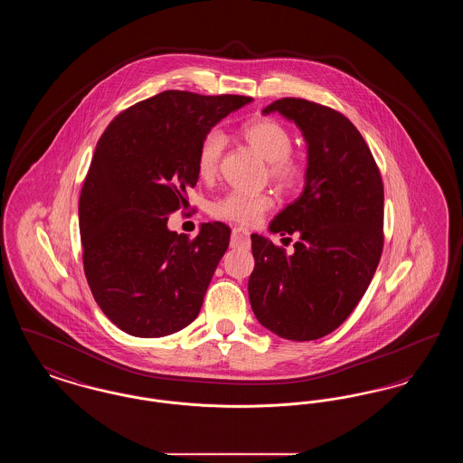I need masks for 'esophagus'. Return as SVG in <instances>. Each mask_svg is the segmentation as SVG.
I'll list each match as a JSON object with an SVG mask.
<instances>
[{
  "mask_svg": "<svg viewBox=\"0 0 463 463\" xmlns=\"http://www.w3.org/2000/svg\"><path fill=\"white\" fill-rule=\"evenodd\" d=\"M250 244V232L242 227H234L232 236H231V246L240 248V246H248Z\"/></svg>",
  "mask_w": 463,
  "mask_h": 463,
  "instance_id": "1",
  "label": "esophagus"
}]
</instances>
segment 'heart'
Listing matches in <instances>:
<instances>
[{
  "label": "heart",
  "mask_w": 463,
  "mask_h": 463,
  "mask_svg": "<svg viewBox=\"0 0 463 463\" xmlns=\"http://www.w3.org/2000/svg\"><path fill=\"white\" fill-rule=\"evenodd\" d=\"M242 138L267 161L269 176L285 191L295 189L306 175V165L298 156L291 155V133L270 118L250 119L241 127ZM223 137L219 132H210L199 144L196 156L198 175L203 180L213 178L219 170ZM274 204L269 193H242L231 191L217 199L212 206V215L223 221L236 222L241 225H253L262 219Z\"/></svg>",
  "instance_id": "b5f03b06"
}]
</instances>
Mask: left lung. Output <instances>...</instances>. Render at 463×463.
Instances as JSON below:
<instances>
[{
    "mask_svg": "<svg viewBox=\"0 0 463 463\" xmlns=\"http://www.w3.org/2000/svg\"><path fill=\"white\" fill-rule=\"evenodd\" d=\"M270 112L293 121L307 144L304 191L269 225L272 234L300 240L287 255L251 234L250 304L278 336L317 340L349 317L372 283L383 248V184L344 114L304 99H279L262 110Z\"/></svg>",
    "mask_w": 463,
    "mask_h": 463,
    "instance_id": "left-lung-1",
    "label": "left lung"
}]
</instances>
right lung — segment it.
Listing matches in <instances>:
<instances>
[{"mask_svg": "<svg viewBox=\"0 0 463 463\" xmlns=\"http://www.w3.org/2000/svg\"><path fill=\"white\" fill-rule=\"evenodd\" d=\"M251 97L166 90L123 110L97 142L80 196L83 265L95 302L119 330L159 338L198 317L231 229L189 240L168 213L198 182L199 144Z\"/></svg>", "mask_w": 463, "mask_h": 463, "instance_id": "1", "label": "right lung"}]
</instances>
